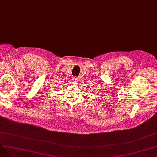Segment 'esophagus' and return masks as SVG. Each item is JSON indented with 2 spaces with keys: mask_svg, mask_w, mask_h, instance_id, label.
Returning <instances> with one entry per match:
<instances>
[{
  "mask_svg": "<svg viewBox=\"0 0 157 157\" xmlns=\"http://www.w3.org/2000/svg\"><path fill=\"white\" fill-rule=\"evenodd\" d=\"M72 81L74 82V83H77V82L78 81V79L77 78H74L72 79Z\"/></svg>",
  "mask_w": 157,
  "mask_h": 157,
  "instance_id": "1",
  "label": "esophagus"
}]
</instances>
